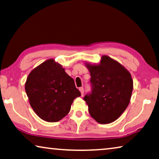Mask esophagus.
Segmentation results:
<instances>
[{
    "mask_svg": "<svg viewBox=\"0 0 159 159\" xmlns=\"http://www.w3.org/2000/svg\"><path fill=\"white\" fill-rule=\"evenodd\" d=\"M79 90H80V93H81V95H84V88L83 87H80V88H79Z\"/></svg>",
    "mask_w": 159,
    "mask_h": 159,
    "instance_id": "esophagus-1",
    "label": "esophagus"
}]
</instances>
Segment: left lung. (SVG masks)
I'll use <instances>...</instances> for the list:
<instances>
[{
  "mask_svg": "<svg viewBox=\"0 0 159 159\" xmlns=\"http://www.w3.org/2000/svg\"><path fill=\"white\" fill-rule=\"evenodd\" d=\"M90 74L91 92L84 100L90 115L100 124L114 122L129 105L133 90L129 72L120 63L102 56L98 65L86 64Z\"/></svg>",
  "mask_w": 159,
  "mask_h": 159,
  "instance_id": "obj_1",
  "label": "left lung"
}]
</instances>
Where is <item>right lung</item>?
Wrapping results in <instances>:
<instances>
[{
    "instance_id": "right-lung-1",
    "label": "right lung",
    "mask_w": 159,
    "mask_h": 159,
    "mask_svg": "<svg viewBox=\"0 0 159 159\" xmlns=\"http://www.w3.org/2000/svg\"><path fill=\"white\" fill-rule=\"evenodd\" d=\"M25 91L35 113L49 122L65 117L74 100L81 95L74 79L54 59L43 62L30 72Z\"/></svg>"
}]
</instances>
